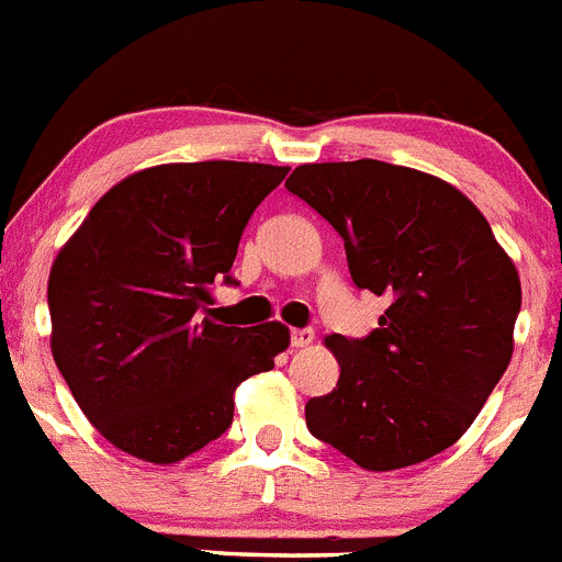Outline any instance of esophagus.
<instances>
[{
  "label": "esophagus",
  "instance_id": "1",
  "mask_svg": "<svg viewBox=\"0 0 562 562\" xmlns=\"http://www.w3.org/2000/svg\"><path fill=\"white\" fill-rule=\"evenodd\" d=\"M313 329H291V346L293 349H302V346H311L313 344Z\"/></svg>",
  "mask_w": 562,
  "mask_h": 562
}]
</instances>
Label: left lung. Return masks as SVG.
<instances>
[{"label": "left lung", "instance_id": "8db88e82", "mask_svg": "<svg viewBox=\"0 0 562 562\" xmlns=\"http://www.w3.org/2000/svg\"><path fill=\"white\" fill-rule=\"evenodd\" d=\"M344 238L352 282L387 299L366 338L329 335L338 385L307 429L366 471L416 465L471 427L513 358L521 282L471 199L382 160L307 162L285 182Z\"/></svg>", "mask_w": 562, "mask_h": 562}]
</instances>
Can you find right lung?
<instances>
[{
    "label": "right lung",
    "instance_id": "obj_1",
    "mask_svg": "<svg viewBox=\"0 0 562 562\" xmlns=\"http://www.w3.org/2000/svg\"><path fill=\"white\" fill-rule=\"evenodd\" d=\"M285 166L166 162L91 207L49 274L52 358L88 422L146 463H180L233 424V393L274 369L288 327H227L210 285H229L255 207Z\"/></svg>",
    "mask_w": 562,
    "mask_h": 562
}]
</instances>
